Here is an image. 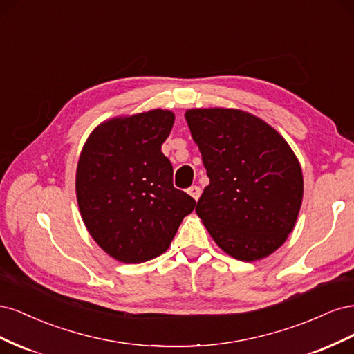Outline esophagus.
Here are the masks:
<instances>
[{
	"label": "esophagus",
	"mask_w": 354,
	"mask_h": 354,
	"mask_svg": "<svg viewBox=\"0 0 354 354\" xmlns=\"http://www.w3.org/2000/svg\"><path fill=\"white\" fill-rule=\"evenodd\" d=\"M187 194L194 198L195 201H198L199 199V196H201V187H198V186H192V187H189L187 189Z\"/></svg>",
	"instance_id": "34e87169"
}]
</instances>
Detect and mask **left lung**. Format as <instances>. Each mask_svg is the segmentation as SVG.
Instances as JSON below:
<instances>
[{
	"instance_id": "left-lung-1",
	"label": "left lung",
	"mask_w": 354,
	"mask_h": 354,
	"mask_svg": "<svg viewBox=\"0 0 354 354\" xmlns=\"http://www.w3.org/2000/svg\"><path fill=\"white\" fill-rule=\"evenodd\" d=\"M185 116L209 178L198 217L233 259H266L294 230L301 208L295 153L272 125L245 111L189 109Z\"/></svg>"
}]
</instances>
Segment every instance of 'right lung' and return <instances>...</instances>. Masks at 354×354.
<instances>
[{
	"mask_svg": "<svg viewBox=\"0 0 354 354\" xmlns=\"http://www.w3.org/2000/svg\"><path fill=\"white\" fill-rule=\"evenodd\" d=\"M176 116L152 109L97 125L85 142L75 189L82 221L112 259L137 264L164 254L196 202L173 186L160 152Z\"/></svg>",
	"mask_w": 354,
	"mask_h": 354,
	"instance_id": "1",
	"label": "right lung"
}]
</instances>
